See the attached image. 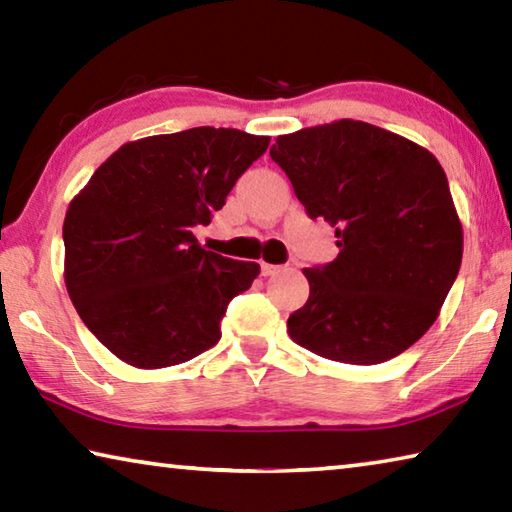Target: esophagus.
<instances>
[{
    "instance_id": "1",
    "label": "esophagus",
    "mask_w": 512,
    "mask_h": 512,
    "mask_svg": "<svg viewBox=\"0 0 512 512\" xmlns=\"http://www.w3.org/2000/svg\"><path fill=\"white\" fill-rule=\"evenodd\" d=\"M280 264H266V262H262V275H275L277 271H280Z\"/></svg>"
}]
</instances>
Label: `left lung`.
Listing matches in <instances>:
<instances>
[{"instance_id": "8db88e82", "label": "left lung", "mask_w": 512, "mask_h": 512, "mask_svg": "<svg viewBox=\"0 0 512 512\" xmlns=\"http://www.w3.org/2000/svg\"><path fill=\"white\" fill-rule=\"evenodd\" d=\"M271 158L311 219L334 228V262L305 268L309 300L289 336L318 357L372 366L438 318L461 268L463 228L440 162L406 137L341 119L280 135Z\"/></svg>"}]
</instances>
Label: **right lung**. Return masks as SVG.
<instances>
[{
    "label": "right lung",
    "instance_id": "add662e5",
    "mask_svg": "<svg viewBox=\"0 0 512 512\" xmlns=\"http://www.w3.org/2000/svg\"><path fill=\"white\" fill-rule=\"evenodd\" d=\"M271 137L189 128L128 142L94 171L63 223L65 284L90 332L135 368L178 366L214 348L230 300L259 264L194 237Z\"/></svg>",
    "mask_w": 512,
    "mask_h": 512
}]
</instances>
